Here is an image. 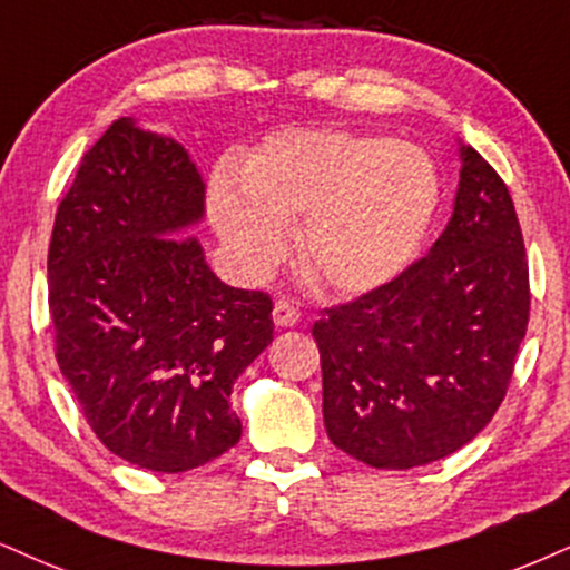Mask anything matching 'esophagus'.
<instances>
[{
  "label": "esophagus",
  "instance_id": "34e87169",
  "mask_svg": "<svg viewBox=\"0 0 570 570\" xmlns=\"http://www.w3.org/2000/svg\"><path fill=\"white\" fill-rule=\"evenodd\" d=\"M272 320L277 327H293V325H298L301 312L293 304H287V301H277L272 308Z\"/></svg>",
  "mask_w": 570,
  "mask_h": 570
}]
</instances>
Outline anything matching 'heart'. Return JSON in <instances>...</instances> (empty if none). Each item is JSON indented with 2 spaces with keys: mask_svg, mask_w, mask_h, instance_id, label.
<instances>
[{
  "mask_svg": "<svg viewBox=\"0 0 570 570\" xmlns=\"http://www.w3.org/2000/svg\"><path fill=\"white\" fill-rule=\"evenodd\" d=\"M441 203L435 160L383 135L285 129L248 158L243 185L222 177L210 216L250 279L291 250L327 293L364 296L406 269Z\"/></svg>",
  "mask_w": 570,
  "mask_h": 570,
  "instance_id": "b5f03b06",
  "label": "heart"
}]
</instances>
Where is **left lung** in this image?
<instances>
[{
    "mask_svg": "<svg viewBox=\"0 0 570 570\" xmlns=\"http://www.w3.org/2000/svg\"><path fill=\"white\" fill-rule=\"evenodd\" d=\"M446 229L396 279L325 308L312 335L330 441L406 470L473 441L500 410L529 325V262L508 185L460 145Z\"/></svg>",
    "mask_w": 570,
    "mask_h": 570,
    "instance_id": "1",
    "label": "left lung"
}]
</instances>
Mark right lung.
Here are the masks:
<instances>
[{
	"instance_id": "right-lung-1",
	"label": "right lung",
	"mask_w": 570,
	"mask_h": 570,
	"mask_svg": "<svg viewBox=\"0 0 570 570\" xmlns=\"http://www.w3.org/2000/svg\"><path fill=\"white\" fill-rule=\"evenodd\" d=\"M206 185L177 139L118 118L83 153L47 256L55 356L110 452L185 473L240 441L229 393L272 343V298L224 285Z\"/></svg>"
}]
</instances>
